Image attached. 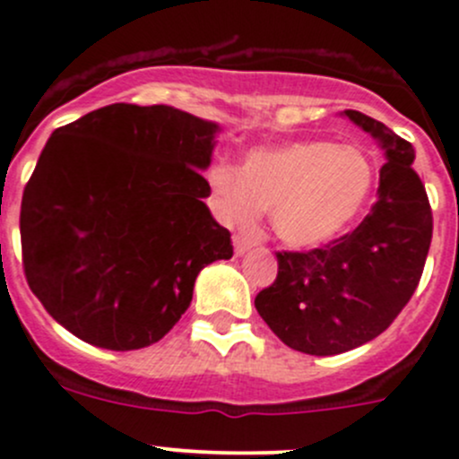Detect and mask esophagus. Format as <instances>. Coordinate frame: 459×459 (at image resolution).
<instances>
[{
  "instance_id": "esophagus-1",
  "label": "esophagus",
  "mask_w": 459,
  "mask_h": 459,
  "mask_svg": "<svg viewBox=\"0 0 459 459\" xmlns=\"http://www.w3.org/2000/svg\"><path fill=\"white\" fill-rule=\"evenodd\" d=\"M254 240L247 238V236H234V252L236 256H243V254H247L249 249L254 247Z\"/></svg>"
}]
</instances>
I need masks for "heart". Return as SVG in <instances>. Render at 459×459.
I'll return each instance as SVG.
<instances>
[{"instance_id":"heart-1","label":"heart","mask_w":459,"mask_h":459,"mask_svg":"<svg viewBox=\"0 0 459 459\" xmlns=\"http://www.w3.org/2000/svg\"><path fill=\"white\" fill-rule=\"evenodd\" d=\"M377 183L371 154L332 141L256 148L243 172L231 165L210 169L212 205L230 228L256 225L272 210V228L294 249L333 245L356 228Z\"/></svg>"}]
</instances>
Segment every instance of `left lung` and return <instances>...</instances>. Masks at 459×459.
<instances>
[{"label":"left lung","mask_w":459,"mask_h":459,"mask_svg":"<svg viewBox=\"0 0 459 459\" xmlns=\"http://www.w3.org/2000/svg\"><path fill=\"white\" fill-rule=\"evenodd\" d=\"M340 117L385 152L376 205L329 247L276 254V281L254 300L269 329L309 356H335L385 332L418 287L433 234L413 145L358 110Z\"/></svg>","instance_id":"1"}]
</instances>
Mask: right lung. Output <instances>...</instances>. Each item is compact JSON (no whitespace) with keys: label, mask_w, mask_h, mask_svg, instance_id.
Instances as JSON below:
<instances>
[{"label":"right lung","mask_w":459,"mask_h":459,"mask_svg":"<svg viewBox=\"0 0 459 459\" xmlns=\"http://www.w3.org/2000/svg\"><path fill=\"white\" fill-rule=\"evenodd\" d=\"M221 126L112 103L53 132L22 198L23 272L50 316L94 347L159 342L231 236L203 198Z\"/></svg>","instance_id":"right-lung-1"}]
</instances>
